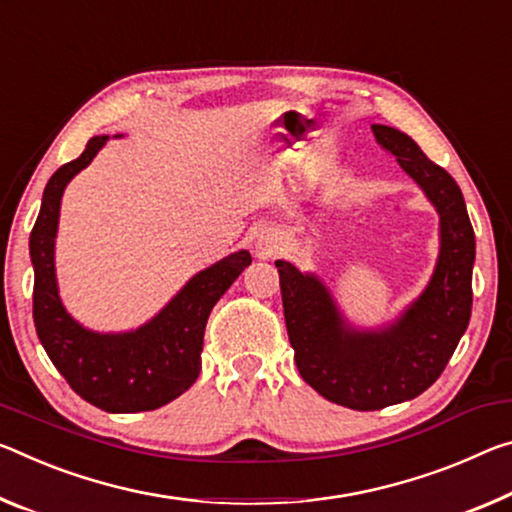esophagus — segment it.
<instances>
[{
  "label": "esophagus",
  "instance_id": "34e87169",
  "mask_svg": "<svg viewBox=\"0 0 512 512\" xmlns=\"http://www.w3.org/2000/svg\"><path fill=\"white\" fill-rule=\"evenodd\" d=\"M255 250H257V255H262V257H271L275 250H278V246H280V239H278V234H275L273 230H259L257 234H255Z\"/></svg>",
  "mask_w": 512,
  "mask_h": 512
}]
</instances>
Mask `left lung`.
<instances>
[{
  "mask_svg": "<svg viewBox=\"0 0 512 512\" xmlns=\"http://www.w3.org/2000/svg\"><path fill=\"white\" fill-rule=\"evenodd\" d=\"M371 129L440 214V257L424 294L392 326L355 330L314 273H300L285 259L275 262L300 376L323 399L351 410H380L426 392L472 316L476 239L460 186L408 134L387 125Z\"/></svg>",
  "mask_w": 512,
  "mask_h": 512,
  "instance_id": "left-lung-1",
  "label": "left lung"
}]
</instances>
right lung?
Listing matches in <instances>:
<instances>
[{
  "label": "right lung",
  "mask_w": 512,
  "mask_h": 512,
  "mask_svg": "<svg viewBox=\"0 0 512 512\" xmlns=\"http://www.w3.org/2000/svg\"><path fill=\"white\" fill-rule=\"evenodd\" d=\"M107 139L93 136L86 150L56 170L45 186L29 237L36 275L34 323L45 353L81 399L104 412L157 410L196 383L209 312L253 257L239 250L193 275L164 310L136 330L93 332L72 319L59 298L54 271L61 198Z\"/></svg>",
  "instance_id": "1"
}]
</instances>
